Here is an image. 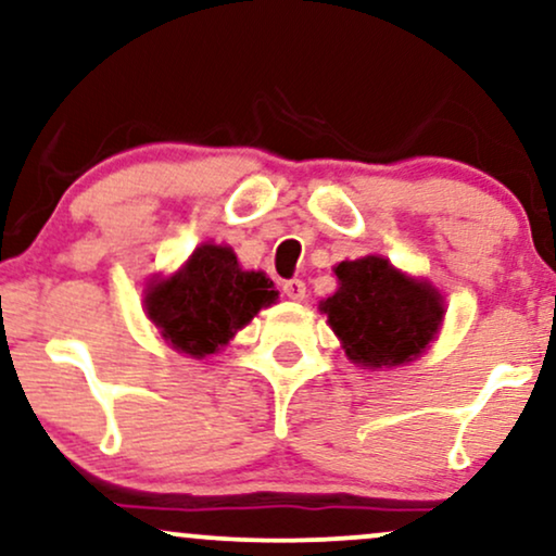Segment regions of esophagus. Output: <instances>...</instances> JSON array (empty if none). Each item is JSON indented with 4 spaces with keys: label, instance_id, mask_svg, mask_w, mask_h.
Listing matches in <instances>:
<instances>
[{
    "label": "esophagus",
    "instance_id": "1",
    "mask_svg": "<svg viewBox=\"0 0 556 556\" xmlns=\"http://www.w3.org/2000/svg\"><path fill=\"white\" fill-rule=\"evenodd\" d=\"M282 292L287 294V298L290 300H294V302H300V300H305V282H302V279H287V282L282 285Z\"/></svg>",
    "mask_w": 556,
    "mask_h": 556
}]
</instances>
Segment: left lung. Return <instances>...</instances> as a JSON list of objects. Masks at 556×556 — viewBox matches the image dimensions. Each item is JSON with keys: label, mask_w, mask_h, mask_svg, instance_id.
Wrapping results in <instances>:
<instances>
[{"label": "left lung", "mask_w": 556, "mask_h": 556, "mask_svg": "<svg viewBox=\"0 0 556 556\" xmlns=\"http://www.w3.org/2000/svg\"><path fill=\"white\" fill-rule=\"evenodd\" d=\"M339 290L320 302L343 351L364 369L418 359L439 333L444 298L426 279L407 277L384 256L336 266Z\"/></svg>", "instance_id": "left-lung-1"}]
</instances>
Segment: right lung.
<instances>
[{
	"mask_svg": "<svg viewBox=\"0 0 556 556\" xmlns=\"http://www.w3.org/2000/svg\"><path fill=\"white\" fill-rule=\"evenodd\" d=\"M277 298L279 292L264 271L238 266L233 249L202 243L179 271L153 279L143 305L168 346L205 359Z\"/></svg>",
	"mask_w": 556,
	"mask_h": 556,
	"instance_id": "obj_1",
	"label": "right lung"
}]
</instances>
